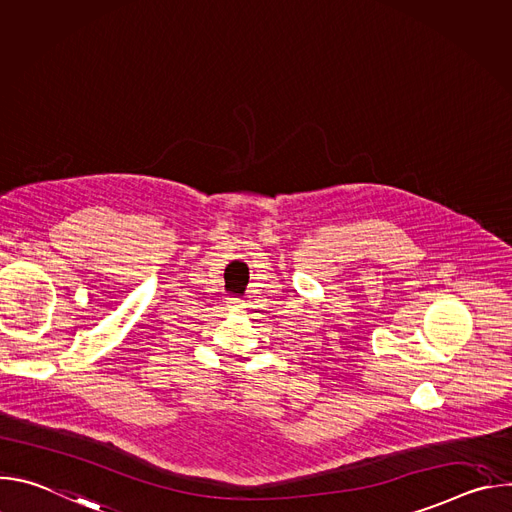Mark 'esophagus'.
Segmentation results:
<instances>
[{
    "label": "esophagus",
    "instance_id": "1",
    "mask_svg": "<svg viewBox=\"0 0 512 512\" xmlns=\"http://www.w3.org/2000/svg\"><path fill=\"white\" fill-rule=\"evenodd\" d=\"M229 306H233V308H243L245 304H243L241 298H229Z\"/></svg>",
    "mask_w": 512,
    "mask_h": 512
}]
</instances>
